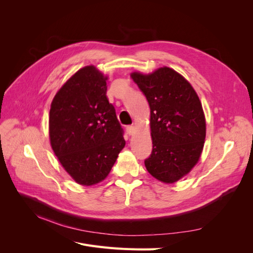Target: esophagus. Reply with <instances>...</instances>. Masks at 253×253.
Wrapping results in <instances>:
<instances>
[{
  "mask_svg": "<svg viewBox=\"0 0 253 253\" xmlns=\"http://www.w3.org/2000/svg\"><path fill=\"white\" fill-rule=\"evenodd\" d=\"M126 133H127L128 135H133L134 132H135V128H134L133 126H127L126 127Z\"/></svg>",
  "mask_w": 253,
  "mask_h": 253,
  "instance_id": "1",
  "label": "esophagus"
}]
</instances>
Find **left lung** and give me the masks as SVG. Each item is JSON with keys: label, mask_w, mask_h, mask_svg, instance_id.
<instances>
[{"label": "left lung", "mask_w": 253, "mask_h": 253, "mask_svg": "<svg viewBox=\"0 0 253 253\" xmlns=\"http://www.w3.org/2000/svg\"><path fill=\"white\" fill-rule=\"evenodd\" d=\"M131 76L151 110L153 149L144 160L145 168L160 181H177L197 164L204 148L206 120L200 98L191 84L169 67Z\"/></svg>", "instance_id": "8db88e82"}]
</instances>
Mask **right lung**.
<instances>
[{
  "instance_id": "right-lung-1",
  "label": "right lung",
  "mask_w": 253,
  "mask_h": 253,
  "mask_svg": "<svg viewBox=\"0 0 253 253\" xmlns=\"http://www.w3.org/2000/svg\"><path fill=\"white\" fill-rule=\"evenodd\" d=\"M106 79L95 66L83 67L50 105L51 148L65 171L83 186L102 181L126 145L124 128L106 97Z\"/></svg>"
}]
</instances>
